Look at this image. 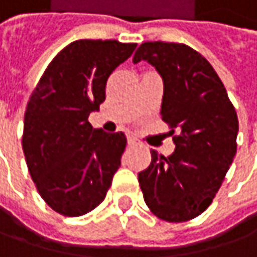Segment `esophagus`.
Masks as SVG:
<instances>
[{"label": "esophagus", "mask_w": 257, "mask_h": 257, "mask_svg": "<svg viewBox=\"0 0 257 257\" xmlns=\"http://www.w3.org/2000/svg\"><path fill=\"white\" fill-rule=\"evenodd\" d=\"M140 141L137 140V138H134V137H128V145L129 147H135V145H138Z\"/></svg>", "instance_id": "1"}]
</instances>
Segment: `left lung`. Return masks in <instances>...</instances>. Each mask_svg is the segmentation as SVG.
Here are the masks:
<instances>
[{"label": "left lung", "mask_w": 257, "mask_h": 257, "mask_svg": "<svg viewBox=\"0 0 257 257\" xmlns=\"http://www.w3.org/2000/svg\"><path fill=\"white\" fill-rule=\"evenodd\" d=\"M134 64L147 61L164 84L161 119L176 150H151V164L138 173L144 201L169 222L196 218L211 205L237 151L238 119L211 64L183 43L145 42Z\"/></svg>", "instance_id": "1"}]
</instances>
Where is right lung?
I'll list each match as a JSON object with an SVG mask.
<instances>
[{
	"mask_svg": "<svg viewBox=\"0 0 257 257\" xmlns=\"http://www.w3.org/2000/svg\"><path fill=\"white\" fill-rule=\"evenodd\" d=\"M137 43L75 40L45 69L24 113L23 153L43 201L65 217L103 202L126 147L123 132L94 129L88 114L106 98V83Z\"/></svg>",
	"mask_w": 257,
	"mask_h": 257,
	"instance_id": "obj_1",
	"label": "right lung"
}]
</instances>
